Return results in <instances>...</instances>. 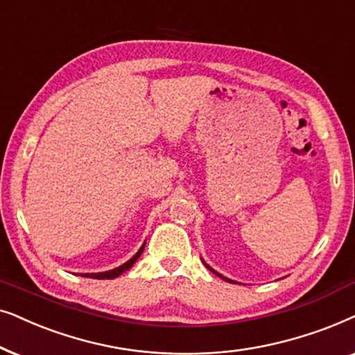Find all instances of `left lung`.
I'll list each match as a JSON object with an SVG mask.
<instances>
[{"mask_svg": "<svg viewBox=\"0 0 355 355\" xmlns=\"http://www.w3.org/2000/svg\"><path fill=\"white\" fill-rule=\"evenodd\" d=\"M205 264H206V263H205ZM206 268H207V269H209V271H212V272H214V274H217V272H216V271H214V269H211V268H209V266H207V264H206ZM217 276H219V277H222V279H225V281H227V282H234V281H230V279H227V277H224V276H220V274H217Z\"/></svg>", "mask_w": 355, "mask_h": 355, "instance_id": "1", "label": "left lung"}]
</instances>
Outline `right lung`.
<instances>
[{
    "label": "right lung",
    "instance_id": "1",
    "mask_svg": "<svg viewBox=\"0 0 355 355\" xmlns=\"http://www.w3.org/2000/svg\"><path fill=\"white\" fill-rule=\"evenodd\" d=\"M144 250V245L143 247L139 248V252L135 254L133 258L130 259V261H126L125 264H121V266H118L115 269H112V271H105V272H94V274H83V276L86 277H92V279H115V277L120 276V274H123L125 271H128V269L133 266V264L136 263V259H138L141 257V253H143Z\"/></svg>",
    "mask_w": 355,
    "mask_h": 355
}]
</instances>
